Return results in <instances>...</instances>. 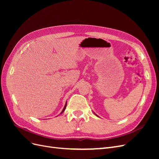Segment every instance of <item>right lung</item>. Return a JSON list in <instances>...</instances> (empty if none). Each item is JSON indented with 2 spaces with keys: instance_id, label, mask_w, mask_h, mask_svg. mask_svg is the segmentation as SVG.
<instances>
[{
  "instance_id": "1",
  "label": "right lung",
  "mask_w": 159,
  "mask_h": 159,
  "mask_svg": "<svg viewBox=\"0 0 159 159\" xmlns=\"http://www.w3.org/2000/svg\"><path fill=\"white\" fill-rule=\"evenodd\" d=\"M66 105H67V103H66V105H65V107H64V109H63V111H62V112L61 113H63L64 111V110H65V109H66Z\"/></svg>"
}]
</instances>
